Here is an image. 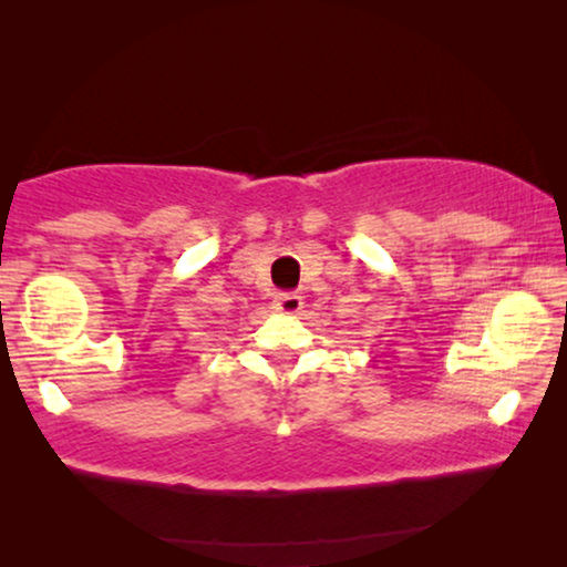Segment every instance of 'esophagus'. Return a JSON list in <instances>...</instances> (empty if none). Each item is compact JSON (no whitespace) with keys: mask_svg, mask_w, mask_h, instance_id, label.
Wrapping results in <instances>:
<instances>
[{"mask_svg":"<svg viewBox=\"0 0 567 567\" xmlns=\"http://www.w3.org/2000/svg\"><path fill=\"white\" fill-rule=\"evenodd\" d=\"M301 307H305V301H301L299 293H278L276 297V312L278 315H299Z\"/></svg>","mask_w":567,"mask_h":567,"instance_id":"obj_1","label":"esophagus"}]
</instances>
